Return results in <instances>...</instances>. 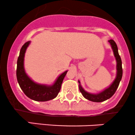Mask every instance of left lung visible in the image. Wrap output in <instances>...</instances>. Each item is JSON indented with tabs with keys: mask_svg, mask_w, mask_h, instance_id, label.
Segmentation results:
<instances>
[{
	"mask_svg": "<svg viewBox=\"0 0 135 135\" xmlns=\"http://www.w3.org/2000/svg\"><path fill=\"white\" fill-rule=\"evenodd\" d=\"M109 42L110 44L112 51H113L114 55L116 60V70H117V73H116V79H114L113 83L110 84V86L109 88H106L103 91H101V92L98 93V94H90V93H88L86 91H85L83 87L81 86V85H80V81L79 80L78 81L79 83V90L81 92V94H83L84 98L89 100V101H93V102H103V101H106L108 99L110 98L114 94V93L116 92V90H117L118 87L119 86V82H120L122 77L123 70H122V60H121L120 56L119 55L117 45H116V44L113 40H109Z\"/></svg>",
	"mask_w": 135,
	"mask_h": 135,
	"instance_id": "1",
	"label": "left lung"
}]
</instances>
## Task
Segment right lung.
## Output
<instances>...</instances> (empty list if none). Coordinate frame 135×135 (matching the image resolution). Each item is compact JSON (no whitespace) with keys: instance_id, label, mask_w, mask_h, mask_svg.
Segmentation results:
<instances>
[{"instance_id":"right-lung-1","label":"right lung","mask_w":135,"mask_h":135,"mask_svg":"<svg viewBox=\"0 0 135 135\" xmlns=\"http://www.w3.org/2000/svg\"><path fill=\"white\" fill-rule=\"evenodd\" d=\"M30 43V41L26 42L21 49L17 62L16 75L17 82L20 88L28 98L36 101H49L58 95L68 71L62 73L52 85L37 84L33 81L26 75L24 68L25 54Z\"/></svg>"}]
</instances>
